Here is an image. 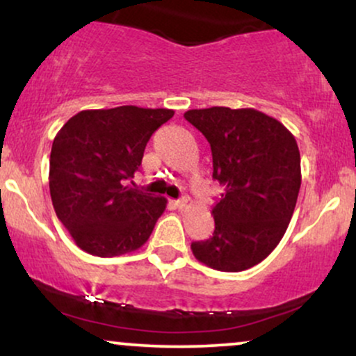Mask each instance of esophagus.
I'll use <instances>...</instances> for the list:
<instances>
[{
  "label": "esophagus",
  "instance_id": "esophagus-1",
  "mask_svg": "<svg viewBox=\"0 0 356 356\" xmlns=\"http://www.w3.org/2000/svg\"><path fill=\"white\" fill-rule=\"evenodd\" d=\"M174 206L177 207L179 211H184L189 207V199L187 197H182V199H177V201H174Z\"/></svg>",
  "mask_w": 356,
  "mask_h": 356
}]
</instances>
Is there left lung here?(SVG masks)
Returning <instances> with one entry per match:
<instances>
[{
    "mask_svg": "<svg viewBox=\"0 0 356 356\" xmlns=\"http://www.w3.org/2000/svg\"><path fill=\"white\" fill-rule=\"evenodd\" d=\"M184 118L209 142L212 179L224 186L212 207L214 232L192 243V252L218 271L256 266L280 244L295 212L301 186L295 137L254 108H199Z\"/></svg>",
    "mask_w": 356,
    "mask_h": 356,
    "instance_id": "obj_1",
    "label": "left lung"
}]
</instances>
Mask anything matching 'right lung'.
Wrapping results in <instances>:
<instances>
[{"instance_id":"add662e5","label":"right lung","mask_w":356,"mask_h":356,"mask_svg":"<svg viewBox=\"0 0 356 356\" xmlns=\"http://www.w3.org/2000/svg\"><path fill=\"white\" fill-rule=\"evenodd\" d=\"M174 117L169 108L124 105L83 110L56 134L50 154V195L76 246L100 257L144 246L165 197L124 186L142 164L149 138Z\"/></svg>"}]
</instances>
